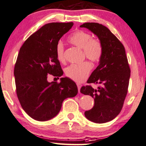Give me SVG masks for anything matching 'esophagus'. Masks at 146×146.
Segmentation results:
<instances>
[{
    "instance_id": "1",
    "label": "esophagus",
    "mask_w": 146,
    "mask_h": 146,
    "mask_svg": "<svg viewBox=\"0 0 146 146\" xmlns=\"http://www.w3.org/2000/svg\"><path fill=\"white\" fill-rule=\"evenodd\" d=\"M76 85H77V86H78V92H80V89H81V88H82V85H81V84H79V83H77Z\"/></svg>"
}]
</instances>
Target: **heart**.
<instances>
[{
  "instance_id": "obj_1",
  "label": "heart",
  "mask_w": 146,
  "mask_h": 146,
  "mask_svg": "<svg viewBox=\"0 0 146 146\" xmlns=\"http://www.w3.org/2000/svg\"><path fill=\"white\" fill-rule=\"evenodd\" d=\"M68 41L78 48L83 49L86 57L93 62H98L102 57L103 45L98 39H92V35L87 31L78 30L68 38ZM56 57L60 62L64 60V46L59 42L56 48ZM92 65L90 62H84L80 64L70 65L65 69V74L70 79L76 82H82L88 76Z\"/></svg>"
}]
</instances>
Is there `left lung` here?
<instances>
[{"mask_svg": "<svg viewBox=\"0 0 146 146\" xmlns=\"http://www.w3.org/2000/svg\"><path fill=\"white\" fill-rule=\"evenodd\" d=\"M85 27L96 35L103 45V52L99 65L88 83L99 84L82 87L80 92L94 99V106L85 112L87 119L96 123L111 121L120 113L127 94L130 70L124 47L107 27L98 23H85Z\"/></svg>", "mask_w": 146, "mask_h": 146, "instance_id": "1", "label": "left lung"}]
</instances>
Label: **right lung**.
I'll return each instance as SVG.
<instances>
[{
  "label": "right lung",
  "mask_w": 146,
  "mask_h": 146,
  "mask_svg": "<svg viewBox=\"0 0 146 146\" xmlns=\"http://www.w3.org/2000/svg\"><path fill=\"white\" fill-rule=\"evenodd\" d=\"M73 25L45 24L27 38L19 51L14 72L17 96L24 111L34 120L47 121L54 118L63 101L78 94L76 84L68 78H60V83L47 81L48 74H63L56 48Z\"/></svg>",
  "instance_id": "obj_1"
}]
</instances>
